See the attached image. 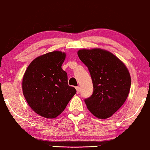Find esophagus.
<instances>
[{
	"mask_svg": "<svg viewBox=\"0 0 150 150\" xmlns=\"http://www.w3.org/2000/svg\"><path fill=\"white\" fill-rule=\"evenodd\" d=\"M76 93H79V92H80V87H76Z\"/></svg>",
	"mask_w": 150,
	"mask_h": 150,
	"instance_id": "34e87169",
	"label": "esophagus"
}]
</instances>
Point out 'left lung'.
Masks as SVG:
<instances>
[{
	"label": "left lung",
	"mask_w": 150,
	"mask_h": 150,
	"mask_svg": "<svg viewBox=\"0 0 150 150\" xmlns=\"http://www.w3.org/2000/svg\"><path fill=\"white\" fill-rule=\"evenodd\" d=\"M78 56L87 67L93 91L85 102L100 119L112 116L123 105L130 89L131 79L125 65L111 52L102 49H83Z\"/></svg>",
	"instance_id": "1"
}]
</instances>
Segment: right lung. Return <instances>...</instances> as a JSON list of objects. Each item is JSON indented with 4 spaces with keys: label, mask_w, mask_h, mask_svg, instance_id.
Returning <instances> with one entry per match:
<instances>
[{
    "label": "right lung",
    "mask_w": 150,
    "mask_h": 150,
    "mask_svg": "<svg viewBox=\"0 0 150 150\" xmlns=\"http://www.w3.org/2000/svg\"><path fill=\"white\" fill-rule=\"evenodd\" d=\"M65 53L48 52L34 59L24 73L22 91L30 107L46 118H54L76 93L67 84V74L61 65Z\"/></svg>",
    "instance_id": "add662e5"
}]
</instances>
